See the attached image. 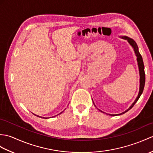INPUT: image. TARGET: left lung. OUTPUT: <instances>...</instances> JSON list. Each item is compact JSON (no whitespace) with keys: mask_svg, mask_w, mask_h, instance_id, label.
Masks as SVG:
<instances>
[{"mask_svg":"<svg viewBox=\"0 0 153 153\" xmlns=\"http://www.w3.org/2000/svg\"><path fill=\"white\" fill-rule=\"evenodd\" d=\"M121 38L124 39V40H126L128 42L129 44L132 46V48L134 49V51L135 53V55H136V57H137V65H138V68H139V73H140V90H139V93H138V95L137 98H136V100H134V102L132 103V105H131L129 108L126 109L125 111H124L121 113H119V114H117V115H122L124 114V113H125L126 112H127L128 110H130L131 108H132L133 106L134 105V104H136L137 102V101L138 100V99L140 98V96L141 95L142 93H143V88H144V86H145V71H144V65H143V59H142V56H141L140 53L139 52V50H138V47H137V45L136 43V42H135L133 39L130 38L128 36H121L120 37ZM93 104H94V103L93 102ZM96 107V105H95ZM97 108V107H96ZM98 110H100L98 109ZM100 111L102 113H104L103 111H102L101 110ZM111 115V116H114V115Z\"/></svg>","mask_w":153,"mask_h":153,"instance_id":"1","label":"left lung"}]
</instances>
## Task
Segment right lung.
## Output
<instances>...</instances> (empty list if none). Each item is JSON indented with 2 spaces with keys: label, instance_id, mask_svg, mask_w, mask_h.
Returning <instances> with one entry per match:
<instances>
[{
  "label": "right lung",
  "instance_id": "1",
  "mask_svg": "<svg viewBox=\"0 0 153 153\" xmlns=\"http://www.w3.org/2000/svg\"><path fill=\"white\" fill-rule=\"evenodd\" d=\"M63 111H62L61 113H60L59 114H60V113H62ZM59 114H58V115H59ZM37 117H41V118H43V119H48L47 117H40V116H39V115H37Z\"/></svg>",
  "mask_w": 153,
  "mask_h": 153
}]
</instances>
